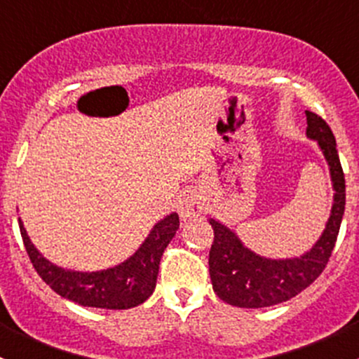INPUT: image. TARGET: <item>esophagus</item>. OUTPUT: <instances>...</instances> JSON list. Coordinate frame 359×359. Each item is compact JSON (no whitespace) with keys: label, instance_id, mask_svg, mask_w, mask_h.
Segmentation results:
<instances>
[{"label":"esophagus","instance_id":"1","mask_svg":"<svg viewBox=\"0 0 359 359\" xmlns=\"http://www.w3.org/2000/svg\"><path fill=\"white\" fill-rule=\"evenodd\" d=\"M205 208V201H203V196L198 191H184L182 196L179 198V203H177V210H179V215L182 219H194L198 217Z\"/></svg>","mask_w":359,"mask_h":359}]
</instances>
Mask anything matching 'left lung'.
Here are the masks:
<instances>
[{
  "instance_id": "left-lung-1",
  "label": "left lung",
  "mask_w": 359,
  "mask_h": 359,
  "mask_svg": "<svg viewBox=\"0 0 359 359\" xmlns=\"http://www.w3.org/2000/svg\"><path fill=\"white\" fill-rule=\"evenodd\" d=\"M307 137L316 140L330 166L334 205L330 219L314 247L293 259H266L241 243L236 233L215 219L208 222L213 227V243L210 248L208 266L213 292L224 302L247 309L276 306L306 290L327 267L346 206V180L337 153L335 137L323 118L306 111Z\"/></svg>"
}]
</instances>
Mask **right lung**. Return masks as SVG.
Instances as JSON below:
<instances>
[{
	"instance_id": "add662e5",
	"label": "right lung",
	"mask_w": 359,
	"mask_h": 359,
	"mask_svg": "<svg viewBox=\"0 0 359 359\" xmlns=\"http://www.w3.org/2000/svg\"><path fill=\"white\" fill-rule=\"evenodd\" d=\"M19 227L36 273L53 292L85 307L130 309L149 299L156 288L159 260L179 229V215L170 213L159 220L140 248L125 262L95 273H81L55 266L32 245L20 219Z\"/></svg>"
}]
</instances>
